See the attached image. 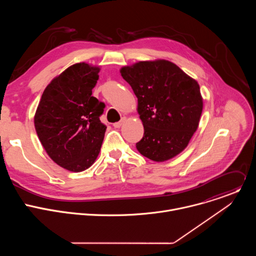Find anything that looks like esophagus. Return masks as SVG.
<instances>
[{"label":"esophagus","instance_id":"34e87169","mask_svg":"<svg viewBox=\"0 0 256 256\" xmlns=\"http://www.w3.org/2000/svg\"><path fill=\"white\" fill-rule=\"evenodd\" d=\"M124 120H126V118H122L120 120V122H114L112 126H114L116 128H120V126H122V124L124 122Z\"/></svg>","mask_w":256,"mask_h":256}]
</instances>
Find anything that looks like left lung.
<instances>
[{"mask_svg":"<svg viewBox=\"0 0 256 256\" xmlns=\"http://www.w3.org/2000/svg\"><path fill=\"white\" fill-rule=\"evenodd\" d=\"M138 98L144 136L138 151L163 162L184 151L196 132L202 112L198 82L175 64L160 60L140 62L120 70Z\"/></svg>","mask_w":256,"mask_h":256,"instance_id":"obj_1","label":"left lung"}]
</instances>
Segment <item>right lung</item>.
<instances>
[{"instance_id":"obj_1","label":"right lung","mask_w":256,"mask_h":256,"mask_svg":"<svg viewBox=\"0 0 256 256\" xmlns=\"http://www.w3.org/2000/svg\"><path fill=\"white\" fill-rule=\"evenodd\" d=\"M99 68L80 62L54 78L42 93L34 116L36 132L48 156L72 172L96 160L106 126L100 122L105 104L92 96Z\"/></svg>"}]
</instances>
